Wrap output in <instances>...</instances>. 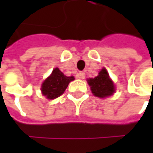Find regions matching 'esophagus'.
Wrapping results in <instances>:
<instances>
[{"instance_id": "1", "label": "esophagus", "mask_w": 153, "mask_h": 153, "mask_svg": "<svg viewBox=\"0 0 153 153\" xmlns=\"http://www.w3.org/2000/svg\"><path fill=\"white\" fill-rule=\"evenodd\" d=\"M77 76H78V78H79V79H84L85 78V73L84 72H79Z\"/></svg>"}]
</instances>
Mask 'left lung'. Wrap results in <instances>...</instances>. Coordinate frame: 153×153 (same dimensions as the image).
Listing matches in <instances>:
<instances>
[{
    "label": "left lung",
    "mask_w": 153,
    "mask_h": 153,
    "mask_svg": "<svg viewBox=\"0 0 153 153\" xmlns=\"http://www.w3.org/2000/svg\"><path fill=\"white\" fill-rule=\"evenodd\" d=\"M87 80L93 95L97 97H108L115 92L114 83L111 79L105 68H103L97 77L88 79Z\"/></svg>",
    "instance_id": "obj_1"
}]
</instances>
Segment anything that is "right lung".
Returning a JSON list of instances; mask_svg holds the SVG:
<instances>
[{"mask_svg": "<svg viewBox=\"0 0 153 153\" xmlns=\"http://www.w3.org/2000/svg\"><path fill=\"white\" fill-rule=\"evenodd\" d=\"M74 79V76H65L58 68H55L42 84V93L48 99H55L65 92L69 83Z\"/></svg>", "mask_w": 153, "mask_h": 153, "instance_id": "add662e5", "label": "right lung"}]
</instances>
